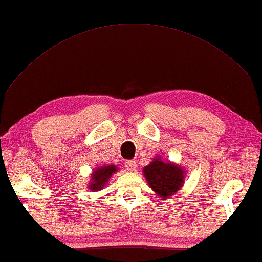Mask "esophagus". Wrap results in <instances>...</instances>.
<instances>
[{"label": "esophagus", "mask_w": 262, "mask_h": 262, "mask_svg": "<svg viewBox=\"0 0 262 262\" xmlns=\"http://www.w3.org/2000/svg\"><path fill=\"white\" fill-rule=\"evenodd\" d=\"M126 170L133 172L136 170V162L135 161H127L126 162Z\"/></svg>", "instance_id": "obj_1"}]
</instances>
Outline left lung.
<instances>
[{
    "label": "left lung",
    "instance_id": "obj_1",
    "mask_svg": "<svg viewBox=\"0 0 262 262\" xmlns=\"http://www.w3.org/2000/svg\"><path fill=\"white\" fill-rule=\"evenodd\" d=\"M143 173L150 188L161 200L170 198L183 187L184 168L171 162H164L158 156L143 168Z\"/></svg>",
    "mask_w": 262,
    "mask_h": 262
}]
</instances>
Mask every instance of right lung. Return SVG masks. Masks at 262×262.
<instances>
[{"label": "right lung", "mask_w": 262, "mask_h": 262, "mask_svg": "<svg viewBox=\"0 0 262 262\" xmlns=\"http://www.w3.org/2000/svg\"><path fill=\"white\" fill-rule=\"evenodd\" d=\"M118 171V167L115 165H106L96 168L94 173L91 174V183L89 184V189L98 192L103 189L104 186L108 183L111 176Z\"/></svg>", "instance_id": "right-lung-1"}]
</instances>
